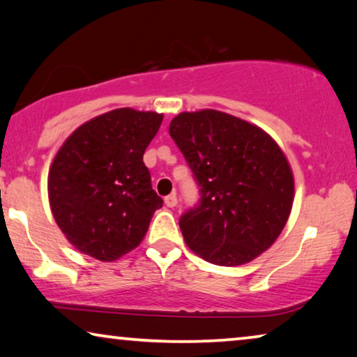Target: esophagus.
I'll return each instance as SVG.
<instances>
[{
    "label": "esophagus",
    "mask_w": 357,
    "mask_h": 357,
    "mask_svg": "<svg viewBox=\"0 0 357 357\" xmlns=\"http://www.w3.org/2000/svg\"><path fill=\"white\" fill-rule=\"evenodd\" d=\"M164 202H166L167 207H175V206H177V196L169 195V196L164 197Z\"/></svg>",
    "instance_id": "esophagus-1"
}]
</instances>
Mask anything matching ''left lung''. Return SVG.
I'll return each instance as SVG.
<instances>
[{
    "label": "left lung",
    "instance_id": "left-lung-1",
    "mask_svg": "<svg viewBox=\"0 0 357 357\" xmlns=\"http://www.w3.org/2000/svg\"><path fill=\"white\" fill-rule=\"evenodd\" d=\"M169 134L201 186L199 204L178 222L186 245L222 266L270 249L294 202L292 169L271 135L217 109L177 114Z\"/></svg>",
    "mask_w": 357,
    "mask_h": 357
}]
</instances>
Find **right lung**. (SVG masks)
I'll use <instances>...</instances> for the list:
<instances>
[{
    "instance_id": "right-lung-1",
    "label": "right lung",
    "mask_w": 357,
    "mask_h": 357,
    "mask_svg": "<svg viewBox=\"0 0 357 357\" xmlns=\"http://www.w3.org/2000/svg\"><path fill=\"white\" fill-rule=\"evenodd\" d=\"M162 114L118 108L81 124L49 169L52 215L71 245L114 261L145 238L162 199L151 188L144 153Z\"/></svg>"
}]
</instances>
